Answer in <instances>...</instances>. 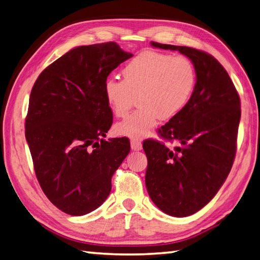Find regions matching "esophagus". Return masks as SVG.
<instances>
[{
  "mask_svg": "<svg viewBox=\"0 0 260 260\" xmlns=\"http://www.w3.org/2000/svg\"><path fill=\"white\" fill-rule=\"evenodd\" d=\"M131 147L133 151H141L142 150V143L139 140H132L131 141Z\"/></svg>",
  "mask_w": 260,
  "mask_h": 260,
  "instance_id": "1",
  "label": "esophagus"
}]
</instances>
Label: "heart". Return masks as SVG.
Instances as JSON below:
<instances>
[{"instance_id":"b5f03b06","label":"heart","mask_w":260,"mask_h":260,"mask_svg":"<svg viewBox=\"0 0 260 260\" xmlns=\"http://www.w3.org/2000/svg\"><path fill=\"white\" fill-rule=\"evenodd\" d=\"M124 80L108 77L103 91L112 112L121 117L133 106L140 108L115 126L118 135L144 139L156 125L183 110L194 91L197 70L189 58L173 57L156 51H144L123 69Z\"/></svg>"}]
</instances>
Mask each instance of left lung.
Here are the masks:
<instances>
[{"label":"left lung","mask_w":260,"mask_h":260,"mask_svg":"<svg viewBox=\"0 0 260 260\" xmlns=\"http://www.w3.org/2000/svg\"><path fill=\"white\" fill-rule=\"evenodd\" d=\"M151 45L178 50L197 70L189 104L158 129L162 139L176 141L179 146L143 142L148 162L145 184L152 201L167 214L187 217L212 200L233 168L240 98L228 73L211 54L190 47Z\"/></svg>","instance_id":"8db88e82"}]
</instances>
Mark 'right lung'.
<instances>
[{"label": "right lung", "instance_id": "obj_1", "mask_svg": "<svg viewBox=\"0 0 260 260\" xmlns=\"http://www.w3.org/2000/svg\"><path fill=\"white\" fill-rule=\"evenodd\" d=\"M131 57L112 41L77 47L32 87L25 139L39 184L64 213L84 215L102 206L131 151L127 137L104 139L113 112L103 91L109 74Z\"/></svg>", "mask_w": 260, "mask_h": 260}]
</instances>
